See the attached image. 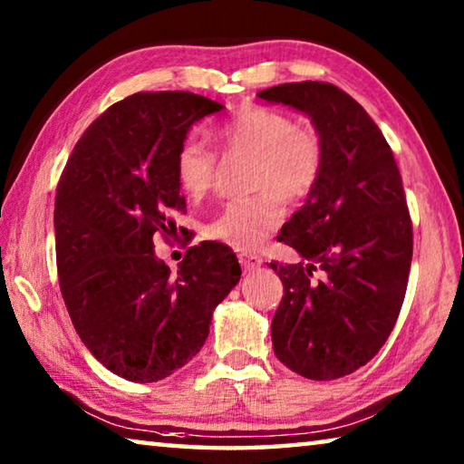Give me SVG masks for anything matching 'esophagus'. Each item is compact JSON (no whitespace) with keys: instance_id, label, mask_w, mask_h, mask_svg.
I'll return each instance as SVG.
<instances>
[{"instance_id":"1","label":"esophagus","mask_w":464,"mask_h":464,"mask_svg":"<svg viewBox=\"0 0 464 464\" xmlns=\"http://www.w3.org/2000/svg\"><path fill=\"white\" fill-rule=\"evenodd\" d=\"M239 264L241 268L246 272H251V270H257L262 266V257L256 256V254H239Z\"/></svg>"}]
</instances>
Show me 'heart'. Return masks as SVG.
I'll use <instances>...</instances> for the list:
<instances>
[{
  "mask_svg": "<svg viewBox=\"0 0 464 464\" xmlns=\"http://www.w3.org/2000/svg\"><path fill=\"white\" fill-rule=\"evenodd\" d=\"M225 151L251 155L254 198L231 200L210 218L207 235L235 249H256L282 223L278 198L298 202L315 190L325 166L324 140L293 116L266 106H247L215 129ZM217 153L188 137L174 155V176L188 198L198 200L215 184Z\"/></svg>",
  "mask_w": 464,
  "mask_h": 464,
  "instance_id": "obj_1",
  "label": "heart"
}]
</instances>
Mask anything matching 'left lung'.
Instances as JSON below:
<instances>
[{"instance_id":"1","label":"left lung","mask_w":464,"mask_h":464,"mask_svg":"<svg viewBox=\"0 0 464 464\" xmlns=\"http://www.w3.org/2000/svg\"><path fill=\"white\" fill-rule=\"evenodd\" d=\"M257 96L301 110L324 140L319 184L278 235L303 260L270 262L285 285L272 345L290 371L334 381L376 356L401 311L413 254L401 174L381 129L334 83H282Z\"/></svg>"}]
</instances>
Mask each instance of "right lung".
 Returning <instances> with one entry per match:
<instances>
[{"label": "right lung", "instance_id": "1", "mask_svg": "<svg viewBox=\"0 0 464 464\" xmlns=\"http://www.w3.org/2000/svg\"><path fill=\"white\" fill-rule=\"evenodd\" d=\"M225 106L192 92H140L110 106L77 140L54 198L63 301L98 362L155 382L198 354L213 311L241 278L223 243L188 247L178 274L155 256L186 198L174 155L194 122ZM182 231V229H179Z\"/></svg>", "mask_w": 464, "mask_h": 464}]
</instances>
